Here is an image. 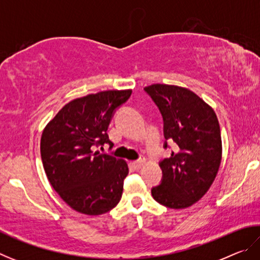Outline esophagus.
Here are the masks:
<instances>
[{"label":"esophagus","mask_w":260,"mask_h":260,"mask_svg":"<svg viewBox=\"0 0 260 260\" xmlns=\"http://www.w3.org/2000/svg\"><path fill=\"white\" fill-rule=\"evenodd\" d=\"M143 164H144V159H140V160H135V161H133L132 162V165H133L136 170H139V169H141V167L143 166Z\"/></svg>","instance_id":"esophagus-1"}]
</instances>
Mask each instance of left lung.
<instances>
[{"mask_svg": "<svg viewBox=\"0 0 260 260\" xmlns=\"http://www.w3.org/2000/svg\"><path fill=\"white\" fill-rule=\"evenodd\" d=\"M144 90L159 108L165 140L175 146L171 156L160 161L162 180L151 189L152 197L166 208H189L209 190L221 162L217 114L188 88L153 83Z\"/></svg>", "mask_w": 260, "mask_h": 260, "instance_id": "8db88e82", "label": "left lung"}]
</instances>
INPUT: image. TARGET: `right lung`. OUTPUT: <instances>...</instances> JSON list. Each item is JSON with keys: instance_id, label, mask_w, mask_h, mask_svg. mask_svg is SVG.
Segmentation results:
<instances>
[{"instance_id": "add662e5", "label": "right lung", "mask_w": 260, "mask_h": 260, "mask_svg": "<svg viewBox=\"0 0 260 260\" xmlns=\"http://www.w3.org/2000/svg\"><path fill=\"white\" fill-rule=\"evenodd\" d=\"M131 94L132 89L104 90L74 99L42 132L40 151L47 178L77 212L100 215L119 203L128 165L94 148L111 144L109 124Z\"/></svg>"}]
</instances>
